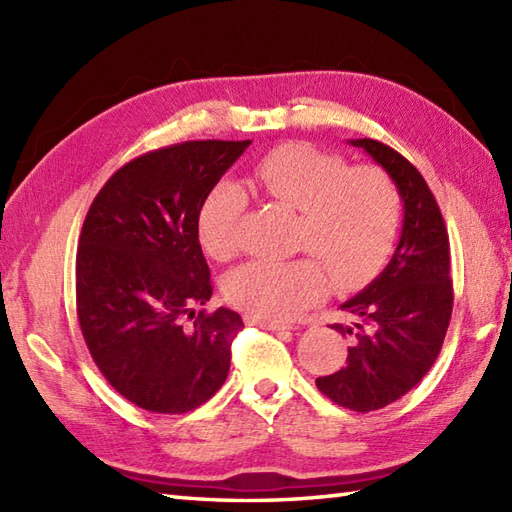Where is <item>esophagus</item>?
<instances>
[{
  "instance_id": "esophagus-1",
  "label": "esophagus",
  "mask_w": 512,
  "mask_h": 512,
  "mask_svg": "<svg viewBox=\"0 0 512 512\" xmlns=\"http://www.w3.org/2000/svg\"><path fill=\"white\" fill-rule=\"evenodd\" d=\"M246 323L248 325H259V328L270 330V332H281V334H284V332L290 334V330H292L284 323H273V321H264V319H255V317H246Z\"/></svg>"
}]
</instances>
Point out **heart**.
I'll return each instance as SVG.
<instances>
[{
	"label": "heart",
	"mask_w": 512,
	"mask_h": 512,
	"mask_svg": "<svg viewBox=\"0 0 512 512\" xmlns=\"http://www.w3.org/2000/svg\"><path fill=\"white\" fill-rule=\"evenodd\" d=\"M250 189L299 213L295 248L310 257L292 262L253 259L224 281L226 299L255 319L288 321L336 286H356L385 262L400 226V193L383 169L350 167L306 145H281L246 173ZM244 193L220 182L198 211L204 253L226 262L237 253Z\"/></svg>",
	"instance_id": "b5f03b06"
}]
</instances>
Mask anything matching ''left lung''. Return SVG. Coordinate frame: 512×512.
I'll return each mask as SVG.
<instances>
[{"mask_svg": "<svg viewBox=\"0 0 512 512\" xmlns=\"http://www.w3.org/2000/svg\"><path fill=\"white\" fill-rule=\"evenodd\" d=\"M363 147L394 180L405 206L398 246L372 284L341 303L352 336L347 363L317 378L321 394L352 411H376L405 396L436 363L453 312L449 235L427 182L398 151L372 138Z\"/></svg>", "mask_w": 512, "mask_h": 512, "instance_id": "8db88e82", "label": "left lung"}]
</instances>
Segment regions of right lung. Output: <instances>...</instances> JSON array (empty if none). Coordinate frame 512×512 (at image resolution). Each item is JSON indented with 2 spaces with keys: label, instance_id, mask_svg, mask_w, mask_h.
Instances as JSON below:
<instances>
[{
  "label": "right lung",
  "instance_id": "obj_1",
  "mask_svg": "<svg viewBox=\"0 0 512 512\" xmlns=\"http://www.w3.org/2000/svg\"><path fill=\"white\" fill-rule=\"evenodd\" d=\"M250 140H189L127 162L96 195L76 250V314L96 367L154 413H187L224 385L244 328L213 295L198 211Z\"/></svg>",
  "mask_w": 512,
  "mask_h": 512
}]
</instances>
